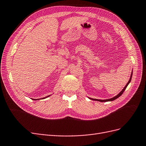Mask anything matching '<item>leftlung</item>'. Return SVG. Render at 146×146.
<instances>
[{
	"label": "left lung",
	"instance_id": "1",
	"mask_svg": "<svg viewBox=\"0 0 146 146\" xmlns=\"http://www.w3.org/2000/svg\"><path fill=\"white\" fill-rule=\"evenodd\" d=\"M132 73H131V77H130V78H129V81H128L127 82V83L126 84V85L125 86V87L123 89V90H122L119 94L117 95H116L115 96H114V97H113V98H110V99H107V100H98V99H93V98H89L90 100H93V101H100V102H108V101H114V100H116V99L117 98H118L119 97H120L122 94H123V93L124 92V91L125 90V89H126V87H127V86H128V84H129V83H130V82H131V78H132Z\"/></svg>",
	"mask_w": 146,
	"mask_h": 146
}]
</instances>
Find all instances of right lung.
Segmentation results:
<instances>
[{"mask_svg": "<svg viewBox=\"0 0 146 146\" xmlns=\"http://www.w3.org/2000/svg\"><path fill=\"white\" fill-rule=\"evenodd\" d=\"M50 95H49V96H46V97H45V98H43V99H45V98H48V97H49ZM32 100H33V99H32ZM39 100H40V99H39Z\"/></svg>", "mask_w": 146, "mask_h": 146, "instance_id": "right-lung-1", "label": "right lung"}]
</instances>
